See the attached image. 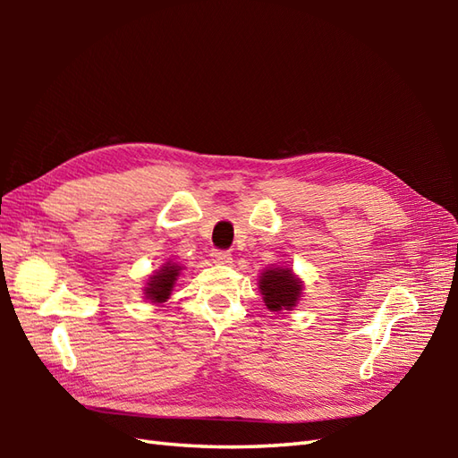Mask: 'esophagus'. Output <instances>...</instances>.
I'll return each instance as SVG.
<instances>
[{
  "label": "esophagus",
  "mask_w": 458,
  "mask_h": 458,
  "mask_svg": "<svg viewBox=\"0 0 458 458\" xmlns=\"http://www.w3.org/2000/svg\"><path fill=\"white\" fill-rule=\"evenodd\" d=\"M210 256L214 261H216V264H230V259H232V254L226 250H212Z\"/></svg>",
  "instance_id": "esophagus-1"
}]
</instances>
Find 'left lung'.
<instances>
[{
  "instance_id": "left-lung-1",
  "label": "left lung",
  "mask_w": 458,
  "mask_h": 458,
  "mask_svg": "<svg viewBox=\"0 0 458 458\" xmlns=\"http://www.w3.org/2000/svg\"><path fill=\"white\" fill-rule=\"evenodd\" d=\"M261 295L269 310H287L295 307L301 295V281L291 274V269H266L259 279Z\"/></svg>"
}]
</instances>
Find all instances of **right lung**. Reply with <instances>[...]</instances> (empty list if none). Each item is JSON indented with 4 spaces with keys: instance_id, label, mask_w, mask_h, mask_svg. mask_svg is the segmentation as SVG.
Returning a JSON list of instances; mask_svg holds the SVG:
<instances>
[{
    "instance_id": "add662e5",
    "label": "right lung",
    "mask_w": 458,
    "mask_h": 458,
    "mask_svg": "<svg viewBox=\"0 0 458 458\" xmlns=\"http://www.w3.org/2000/svg\"><path fill=\"white\" fill-rule=\"evenodd\" d=\"M179 271L181 267L177 264H167L163 266L161 271H157V276H153L149 279L148 287H145V295L151 299V303H165V301L169 299Z\"/></svg>"
}]
</instances>
